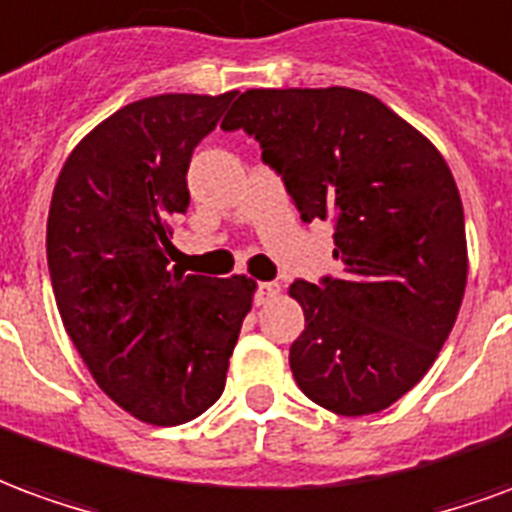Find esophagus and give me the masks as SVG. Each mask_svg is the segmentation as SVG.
I'll use <instances>...</instances> for the list:
<instances>
[{"instance_id": "1", "label": "esophagus", "mask_w": 512, "mask_h": 512, "mask_svg": "<svg viewBox=\"0 0 512 512\" xmlns=\"http://www.w3.org/2000/svg\"><path fill=\"white\" fill-rule=\"evenodd\" d=\"M279 296V285L277 282H260L255 290V301L257 304H268Z\"/></svg>"}]
</instances>
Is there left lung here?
<instances>
[{"mask_svg":"<svg viewBox=\"0 0 512 512\" xmlns=\"http://www.w3.org/2000/svg\"><path fill=\"white\" fill-rule=\"evenodd\" d=\"M246 131L301 222L334 224L337 277L296 279L304 332L290 370L312 403L376 414L428 373L466 288V230L447 161L376 95L246 90L222 120Z\"/></svg>","mask_w":512,"mask_h":512,"instance_id":"1","label":"left lung"}]
</instances>
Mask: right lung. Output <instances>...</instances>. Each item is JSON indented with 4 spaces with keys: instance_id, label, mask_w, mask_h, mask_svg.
Segmentation results:
<instances>
[{
    "instance_id": "add662e5",
    "label": "right lung",
    "mask_w": 512,
    "mask_h": 512,
    "mask_svg": "<svg viewBox=\"0 0 512 512\" xmlns=\"http://www.w3.org/2000/svg\"><path fill=\"white\" fill-rule=\"evenodd\" d=\"M235 93L153 95L117 109L62 167L46 257L65 332L106 395L150 425H183L224 392L255 282L183 274L172 219L189 161Z\"/></svg>"
}]
</instances>
